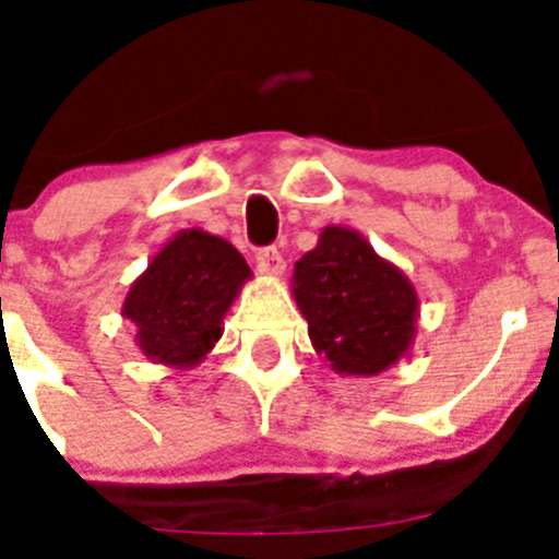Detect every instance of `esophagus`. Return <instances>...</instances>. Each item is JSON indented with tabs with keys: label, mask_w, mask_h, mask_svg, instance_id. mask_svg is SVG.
<instances>
[{
	"label": "esophagus",
	"mask_w": 559,
	"mask_h": 559,
	"mask_svg": "<svg viewBox=\"0 0 559 559\" xmlns=\"http://www.w3.org/2000/svg\"><path fill=\"white\" fill-rule=\"evenodd\" d=\"M254 263H257V269H260V274H265V276H280L285 271L283 254H280V251H276L274 246L257 251Z\"/></svg>",
	"instance_id": "1"
}]
</instances>
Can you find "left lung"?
I'll list each match as a JSON object with an SVG mask.
<instances>
[{"label": "left lung", "mask_w": 559, "mask_h": 559, "mask_svg": "<svg viewBox=\"0 0 559 559\" xmlns=\"http://www.w3.org/2000/svg\"><path fill=\"white\" fill-rule=\"evenodd\" d=\"M310 344L347 378L386 372L412 353L419 296L412 280L349 226H324L290 276Z\"/></svg>", "instance_id": "8db88e82"}]
</instances>
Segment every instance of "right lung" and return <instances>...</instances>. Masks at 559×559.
Masks as SVG:
<instances>
[{"instance_id": "1", "label": "right lung", "mask_w": 559, "mask_h": 559, "mask_svg": "<svg viewBox=\"0 0 559 559\" xmlns=\"http://www.w3.org/2000/svg\"><path fill=\"white\" fill-rule=\"evenodd\" d=\"M251 269L218 235L181 229L131 283L122 316L136 328V347L176 372L199 367L224 335V316Z\"/></svg>"}]
</instances>
